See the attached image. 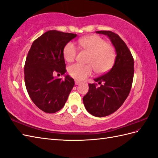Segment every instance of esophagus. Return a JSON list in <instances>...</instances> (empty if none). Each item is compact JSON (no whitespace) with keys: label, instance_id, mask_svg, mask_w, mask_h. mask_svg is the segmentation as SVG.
Returning <instances> with one entry per match:
<instances>
[{"label":"esophagus","instance_id":"obj_1","mask_svg":"<svg viewBox=\"0 0 158 158\" xmlns=\"http://www.w3.org/2000/svg\"><path fill=\"white\" fill-rule=\"evenodd\" d=\"M75 85H78V84H79L80 83H81V81H77V80H75Z\"/></svg>","mask_w":158,"mask_h":158}]
</instances>
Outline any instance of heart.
<instances>
[{
  "label": "heart",
  "instance_id": "heart-1",
  "mask_svg": "<svg viewBox=\"0 0 158 158\" xmlns=\"http://www.w3.org/2000/svg\"><path fill=\"white\" fill-rule=\"evenodd\" d=\"M79 48L83 51L89 53L88 64H74L69 67V75L78 80H83L92 75L94 69L98 73H105L112 68L116 59L115 49L105 39L98 35H89L79 40ZM77 55L75 45L69 42L63 49L65 60L72 62Z\"/></svg>",
  "mask_w": 158,
  "mask_h": 158
}]
</instances>
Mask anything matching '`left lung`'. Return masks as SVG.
<instances>
[{
	"instance_id": "obj_1",
	"label": "left lung",
	"mask_w": 158,
	"mask_h": 158,
	"mask_svg": "<svg viewBox=\"0 0 158 158\" xmlns=\"http://www.w3.org/2000/svg\"><path fill=\"white\" fill-rule=\"evenodd\" d=\"M96 33L108 36L117 53L113 68L94 79L100 86L89 83L88 92L83 98L86 110L94 116L102 117L112 114L123 105L132 88L135 69L132 53L118 35L109 31Z\"/></svg>"
}]
</instances>
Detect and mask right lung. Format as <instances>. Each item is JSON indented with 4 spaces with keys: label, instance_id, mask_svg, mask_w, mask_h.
<instances>
[{
    "label": "right lung",
    "instance_id": "obj_1",
    "mask_svg": "<svg viewBox=\"0 0 158 158\" xmlns=\"http://www.w3.org/2000/svg\"><path fill=\"white\" fill-rule=\"evenodd\" d=\"M76 34L49 31L32 43L24 65V80L30 98L43 111L53 113L64 106L75 81L66 72L63 56L65 45Z\"/></svg>",
    "mask_w": 158,
    "mask_h": 158
}]
</instances>
